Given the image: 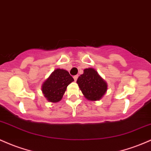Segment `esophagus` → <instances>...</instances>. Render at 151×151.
Listing matches in <instances>:
<instances>
[{"label": "esophagus", "mask_w": 151, "mask_h": 151, "mask_svg": "<svg viewBox=\"0 0 151 151\" xmlns=\"http://www.w3.org/2000/svg\"><path fill=\"white\" fill-rule=\"evenodd\" d=\"M73 78H74V81H77V79H78V75H75V76H74V77H73Z\"/></svg>", "instance_id": "esophagus-1"}]
</instances>
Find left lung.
<instances>
[{
	"instance_id": "left-lung-1",
	"label": "left lung",
	"mask_w": 151,
	"mask_h": 151,
	"mask_svg": "<svg viewBox=\"0 0 151 151\" xmlns=\"http://www.w3.org/2000/svg\"><path fill=\"white\" fill-rule=\"evenodd\" d=\"M77 82L84 97L91 101L100 100L107 91V83L92 68L84 69Z\"/></svg>"
}]
</instances>
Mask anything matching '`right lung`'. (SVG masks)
<instances>
[{
  "label": "right lung",
  "mask_w": 151,
  "mask_h": 151,
  "mask_svg": "<svg viewBox=\"0 0 151 151\" xmlns=\"http://www.w3.org/2000/svg\"><path fill=\"white\" fill-rule=\"evenodd\" d=\"M73 81L74 79L67 71L57 69L44 82L42 92L49 102H57L62 100L67 86Z\"/></svg>",
  "instance_id": "1"
}]
</instances>
